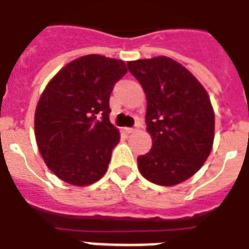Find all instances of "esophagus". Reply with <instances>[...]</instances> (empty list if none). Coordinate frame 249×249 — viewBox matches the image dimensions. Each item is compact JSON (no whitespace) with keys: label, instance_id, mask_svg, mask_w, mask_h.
<instances>
[{"label":"esophagus","instance_id":"obj_1","mask_svg":"<svg viewBox=\"0 0 249 249\" xmlns=\"http://www.w3.org/2000/svg\"><path fill=\"white\" fill-rule=\"evenodd\" d=\"M125 131H126L128 134H130V133H134L135 129L134 128H125Z\"/></svg>","mask_w":249,"mask_h":249}]
</instances>
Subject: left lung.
I'll return each instance as SVG.
<instances>
[{"label": "left lung", "mask_w": 249, "mask_h": 249, "mask_svg": "<svg viewBox=\"0 0 249 249\" xmlns=\"http://www.w3.org/2000/svg\"><path fill=\"white\" fill-rule=\"evenodd\" d=\"M129 71L147 97L145 124L152 148L138 157L139 171L159 185H175L195 175L213 143L211 101L187 69L173 58L128 62Z\"/></svg>", "instance_id": "8db88e82"}]
</instances>
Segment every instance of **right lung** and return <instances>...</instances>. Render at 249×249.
I'll return each mask as SVG.
<instances>
[{
    "instance_id": "1",
    "label": "right lung",
    "mask_w": 249,
    "mask_h": 249,
    "mask_svg": "<svg viewBox=\"0 0 249 249\" xmlns=\"http://www.w3.org/2000/svg\"><path fill=\"white\" fill-rule=\"evenodd\" d=\"M124 61L101 54L62 68L43 90L34 116L38 149L48 169L71 185L104 177L120 133L110 123V94L126 74Z\"/></svg>"
}]
</instances>
